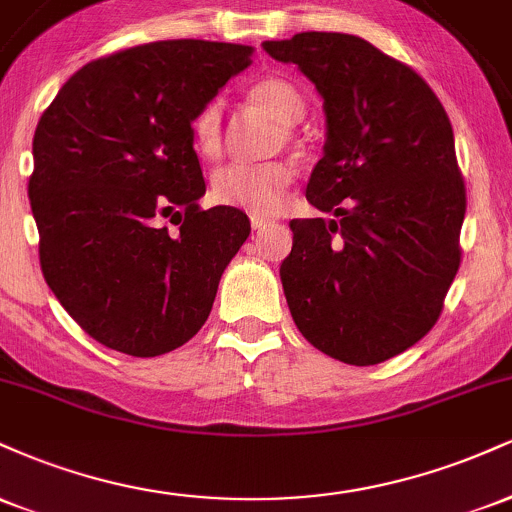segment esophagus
<instances>
[{"mask_svg":"<svg viewBox=\"0 0 512 512\" xmlns=\"http://www.w3.org/2000/svg\"><path fill=\"white\" fill-rule=\"evenodd\" d=\"M272 223H274V221H269V219H260V216H252V219H250L252 231H257V233L264 231V228H269V226H272Z\"/></svg>","mask_w":512,"mask_h":512,"instance_id":"obj_1","label":"esophagus"}]
</instances>
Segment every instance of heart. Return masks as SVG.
<instances>
[{
    "label": "heart",
    "instance_id": "b5f03b06",
    "mask_svg": "<svg viewBox=\"0 0 512 512\" xmlns=\"http://www.w3.org/2000/svg\"><path fill=\"white\" fill-rule=\"evenodd\" d=\"M250 101L267 113L279 125H296L305 113V101L291 81L281 76H267L250 88ZM286 134H291L286 129ZM192 142L199 156L216 161L223 154V103L221 98H211L197 110L192 120ZM296 178L291 163L272 161L257 166L221 168L211 178V197L223 207L248 211L252 216H274L284 204L286 192Z\"/></svg>",
    "mask_w": 512,
    "mask_h": 512
}]
</instances>
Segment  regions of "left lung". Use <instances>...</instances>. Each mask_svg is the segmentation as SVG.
<instances>
[{
  "instance_id": "obj_1",
  "label": "left lung",
  "mask_w": 512,
  "mask_h": 512,
  "mask_svg": "<svg viewBox=\"0 0 512 512\" xmlns=\"http://www.w3.org/2000/svg\"><path fill=\"white\" fill-rule=\"evenodd\" d=\"M264 50L325 98V156L305 199L337 219H293L281 284L315 349L375 366L428 334L460 269L467 190L450 117L409 64L346 33Z\"/></svg>"
}]
</instances>
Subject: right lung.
<instances>
[{
    "label": "right lung",
    "instance_id": "1",
    "mask_svg": "<svg viewBox=\"0 0 512 512\" xmlns=\"http://www.w3.org/2000/svg\"><path fill=\"white\" fill-rule=\"evenodd\" d=\"M252 52L211 40L113 52L84 64L40 117L28 180L40 269L98 344L161 356L207 322L250 219L199 207L192 120Z\"/></svg>",
    "mask_w": 512,
    "mask_h": 512
}]
</instances>
